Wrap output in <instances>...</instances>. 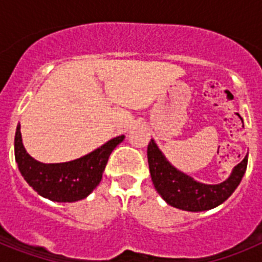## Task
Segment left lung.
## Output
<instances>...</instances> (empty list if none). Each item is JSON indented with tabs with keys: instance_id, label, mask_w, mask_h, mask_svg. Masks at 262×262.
<instances>
[{
	"instance_id": "1",
	"label": "left lung",
	"mask_w": 262,
	"mask_h": 262,
	"mask_svg": "<svg viewBox=\"0 0 262 262\" xmlns=\"http://www.w3.org/2000/svg\"><path fill=\"white\" fill-rule=\"evenodd\" d=\"M147 156L152 182L157 193L168 205L193 212L214 209L223 203L239 186L248 164L247 155L242 163L233 168L226 181L217 185H206L196 182L190 176L170 165L154 140L148 144Z\"/></svg>"
}]
</instances>
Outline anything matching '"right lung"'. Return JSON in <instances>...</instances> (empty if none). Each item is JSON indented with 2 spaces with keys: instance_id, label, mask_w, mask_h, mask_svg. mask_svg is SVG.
Segmentation results:
<instances>
[{
  "instance_id": "add662e5",
  "label": "right lung",
  "mask_w": 262,
  "mask_h": 262,
  "mask_svg": "<svg viewBox=\"0 0 262 262\" xmlns=\"http://www.w3.org/2000/svg\"><path fill=\"white\" fill-rule=\"evenodd\" d=\"M123 139L124 135L117 136L92 154L69 163L43 164L26 152L18 124L14 154L20 174L36 193L53 202H76L98 186L110 154Z\"/></svg>"
}]
</instances>
